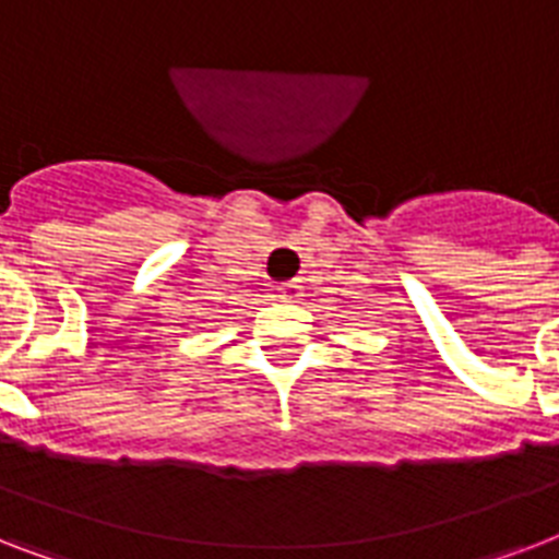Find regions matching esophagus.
<instances>
[{"label":"esophagus","mask_w":559,"mask_h":559,"mask_svg":"<svg viewBox=\"0 0 559 559\" xmlns=\"http://www.w3.org/2000/svg\"><path fill=\"white\" fill-rule=\"evenodd\" d=\"M301 293H305L301 281H287V284H281L278 287V296L284 298V301H298V298H301Z\"/></svg>","instance_id":"obj_1"}]
</instances>
